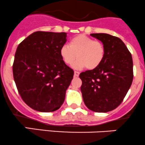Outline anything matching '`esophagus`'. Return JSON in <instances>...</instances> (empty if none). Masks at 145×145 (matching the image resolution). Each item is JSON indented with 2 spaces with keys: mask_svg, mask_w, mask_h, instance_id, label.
I'll use <instances>...</instances> for the list:
<instances>
[{
  "mask_svg": "<svg viewBox=\"0 0 145 145\" xmlns=\"http://www.w3.org/2000/svg\"><path fill=\"white\" fill-rule=\"evenodd\" d=\"M78 76H79V72H78V71H74V76L78 77Z\"/></svg>",
  "mask_w": 145,
  "mask_h": 145,
  "instance_id": "34e87169",
  "label": "esophagus"
}]
</instances>
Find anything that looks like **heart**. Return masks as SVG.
Listing matches in <instances>:
<instances>
[{"label": "heart", "instance_id": "1", "mask_svg": "<svg viewBox=\"0 0 145 145\" xmlns=\"http://www.w3.org/2000/svg\"><path fill=\"white\" fill-rule=\"evenodd\" d=\"M60 56L67 65H71L77 57L78 60L73 65L74 68L86 67L90 70L94 69L102 63L105 57V48L98 40L80 35L73 37L69 45L61 47Z\"/></svg>", "mask_w": 145, "mask_h": 145}]
</instances>
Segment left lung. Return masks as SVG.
Listing matches in <instances>:
<instances>
[{"mask_svg": "<svg viewBox=\"0 0 145 145\" xmlns=\"http://www.w3.org/2000/svg\"><path fill=\"white\" fill-rule=\"evenodd\" d=\"M91 35L102 42L105 57L99 67L80 74L81 91L88 109L97 113H107L120 105L131 86L133 58L118 37L105 33Z\"/></svg>", "mask_w": 145, "mask_h": 145, "instance_id": "left-lung-1", "label": "left lung"}]
</instances>
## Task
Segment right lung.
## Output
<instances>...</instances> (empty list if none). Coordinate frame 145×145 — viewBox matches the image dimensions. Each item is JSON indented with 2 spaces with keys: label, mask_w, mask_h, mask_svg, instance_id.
Segmentation results:
<instances>
[{
  "label": "right lung",
  "mask_w": 145,
  "mask_h": 145,
  "mask_svg": "<svg viewBox=\"0 0 145 145\" xmlns=\"http://www.w3.org/2000/svg\"><path fill=\"white\" fill-rule=\"evenodd\" d=\"M66 32H33L20 43L12 73L24 102L40 112L58 110L74 71L63 61L60 50L67 42Z\"/></svg>",
  "instance_id": "1"
}]
</instances>
